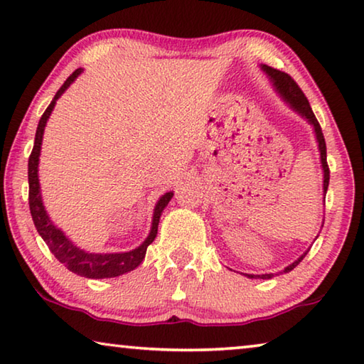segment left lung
Listing matches in <instances>:
<instances>
[{
  "mask_svg": "<svg viewBox=\"0 0 364 364\" xmlns=\"http://www.w3.org/2000/svg\"><path fill=\"white\" fill-rule=\"evenodd\" d=\"M261 69H263L266 75L269 77V80L272 82L274 90H276L279 97H281L285 101V103L290 106V109H294L296 114L301 116L303 119H306L308 124H311V126H313L314 135H316L319 154H321V166H323V174H324V177H323V192L324 193L323 195H326L327 187H329V166H327V156H326V141H324L323 130H321L318 119H316V116H314V112L311 109V106H309V103H308L305 93L300 90V87L296 85V82L291 79L289 74L282 73V70L272 69L266 64H261ZM324 198H326V196H324ZM308 252H309V248L300 256L299 259H295L294 263L289 264L287 267H284V271H281L279 274L290 272L295 266H299L300 261L305 258ZM279 274H277V276H279ZM243 276H247L248 279H271V277H274V274H243Z\"/></svg>",
  "mask_w": 364,
  "mask_h": 364,
  "instance_id": "1",
  "label": "left lung"
}]
</instances>
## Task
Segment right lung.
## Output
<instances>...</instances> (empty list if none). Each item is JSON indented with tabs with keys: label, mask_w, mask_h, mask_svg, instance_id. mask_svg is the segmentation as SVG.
I'll list each match as a JSON object with an SVG mask.
<instances>
[{
	"label": "right lung",
	"mask_w": 364,
	"mask_h": 364,
	"mask_svg": "<svg viewBox=\"0 0 364 364\" xmlns=\"http://www.w3.org/2000/svg\"><path fill=\"white\" fill-rule=\"evenodd\" d=\"M83 73V69H75L73 74L68 77V80L63 83V87L56 92L55 98L48 106L46 111L41 116L37 134H35V143L33 150L28 158V206H31V214L33 219L35 228L40 237L43 238L45 243L50 248V252L56 256L59 263H63L69 271H73L77 276L88 277V279H105V277H117L122 274L134 271L139 266L146 255V248L154 240L158 234V224L161 213L172 198V192L164 193L158 200L156 206H154L153 221L150 234L143 240L140 247H136L130 252H119V253H90L85 252L75 245L69 237H65L64 232L56 228L53 221L48 216V213L43 206V200H41L40 192V181H38V163H40V151H41V140H43V132L46 127L48 119H50L53 109L58 98L68 90L77 77Z\"/></svg>",
	"instance_id": "1"
}]
</instances>
